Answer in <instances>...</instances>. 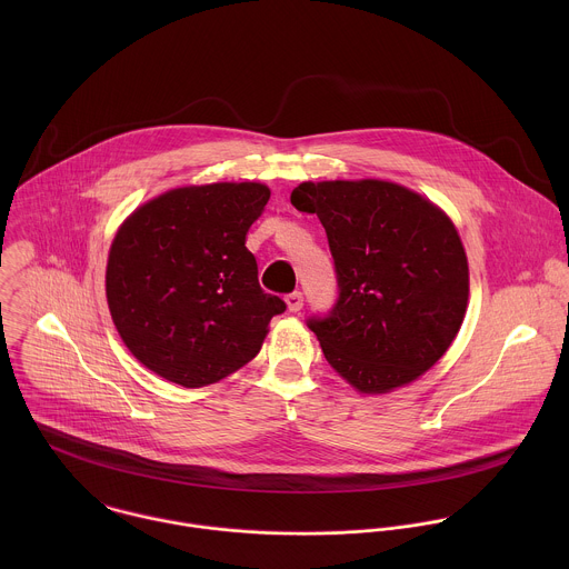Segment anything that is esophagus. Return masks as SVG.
I'll return each mask as SVG.
<instances>
[{
	"mask_svg": "<svg viewBox=\"0 0 569 569\" xmlns=\"http://www.w3.org/2000/svg\"><path fill=\"white\" fill-rule=\"evenodd\" d=\"M284 302H287V307H289L291 313H298V311L302 309V305H305V296H302L300 291H293V293H289V296L284 298Z\"/></svg>",
	"mask_w": 569,
	"mask_h": 569,
	"instance_id": "obj_1",
	"label": "esophagus"
}]
</instances>
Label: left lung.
<instances>
[{
	"label": "left lung",
	"mask_w": 569,
	"mask_h": 569,
	"mask_svg": "<svg viewBox=\"0 0 569 569\" xmlns=\"http://www.w3.org/2000/svg\"><path fill=\"white\" fill-rule=\"evenodd\" d=\"M318 214L337 276V300L307 326L326 361L359 392L418 379L451 346L469 300V264L449 217L403 186L305 181L291 192Z\"/></svg>",
	"instance_id": "obj_1"
}]
</instances>
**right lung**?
I'll return each instance as SVG.
<instances>
[{
    "label": "right lung",
    "mask_w": 569,
    "mask_h": 569,
    "mask_svg": "<svg viewBox=\"0 0 569 569\" xmlns=\"http://www.w3.org/2000/svg\"><path fill=\"white\" fill-rule=\"evenodd\" d=\"M262 183L170 190L118 230L107 302L133 357L163 379L201 388L239 370L287 305L258 284L244 234L269 201Z\"/></svg>",
    "instance_id": "add662e5"
}]
</instances>
